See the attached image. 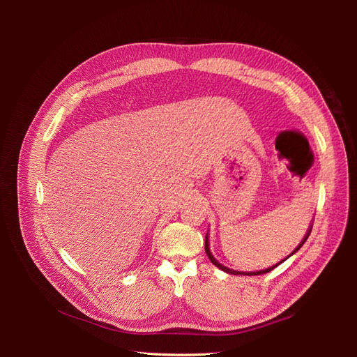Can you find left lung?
<instances>
[{"label":"left lung","instance_id":"8db88e82","mask_svg":"<svg viewBox=\"0 0 357 357\" xmlns=\"http://www.w3.org/2000/svg\"><path fill=\"white\" fill-rule=\"evenodd\" d=\"M311 228H312V226H310L308 231H307V234H305V236H304V238H302V241L299 243V245H298V247L295 248V250L291 252L287 257H284L282 262H284L286 259H289L291 255H295V253L299 250V248L302 247V244H304V243L307 241L308 235L311 234ZM205 253H207V256L210 257V261H211V264H213V265H215V266H218L219 269H222V271L228 273V274H234V275H259V274H266V273H269V271H273V269H274L275 266H278L280 264H282V262H278V264H275V265H273V266H269V268H266V269H261V271H255V273H241V271H235V269H231V268H228V266L222 265V264L218 261V259H215V257L211 255V252H210V243H208V232H207V235H205Z\"/></svg>","mask_w":357,"mask_h":357}]
</instances>
